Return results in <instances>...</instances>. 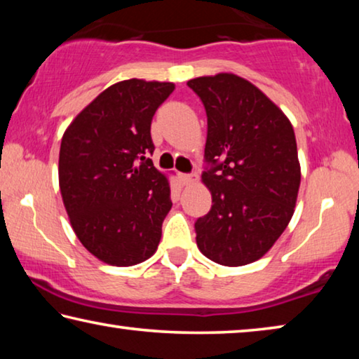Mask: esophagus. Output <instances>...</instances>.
<instances>
[{"label": "esophagus", "mask_w": 359, "mask_h": 359, "mask_svg": "<svg viewBox=\"0 0 359 359\" xmlns=\"http://www.w3.org/2000/svg\"><path fill=\"white\" fill-rule=\"evenodd\" d=\"M198 174H180V180L184 185H191L194 182H198Z\"/></svg>", "instance_id": "1"}]
</instances>
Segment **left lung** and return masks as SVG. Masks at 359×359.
Here are the masks:
<instances>
[{
	"label": "left lung",
	"instance_id": "obj_1",
	"mask_svg": "<svg viewBox=\"0 0 359 359\" xmlns=\"http://www.w3.org/2000/svg\"><path fill=\"white\" fill-rule=\"evenodd\" d=\"M208 114L203 182L212 208L194 223L204 257L223 266L259 259L293 217L301 184L294 130L280 109L229 72L187 82Z\"/></svg>",
	"mask_w": 359,
	"mask_h": 359
}]
</instances>
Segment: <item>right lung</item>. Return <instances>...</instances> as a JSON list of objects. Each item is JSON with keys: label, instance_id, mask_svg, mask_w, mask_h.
Listing matches in <instances>:
<instances>
[{"label": "right lung", "instance_id": "1", "mask_svg": "<svg viewBox=\"0 0 359 359\" xmlns=\"http://www.w3.org/2000/svg\"><path fill=\"white\" fill-rule=\"evenodd\" d=\"M174 88L142 79L114 83L63 135L58 180L65 209L82 245L107 264L142 263L160 244L171 188L145 155L155 150L151 118Z\"/></svg>", "mask_w": 359, "mask_h": 359}]
</instances>
